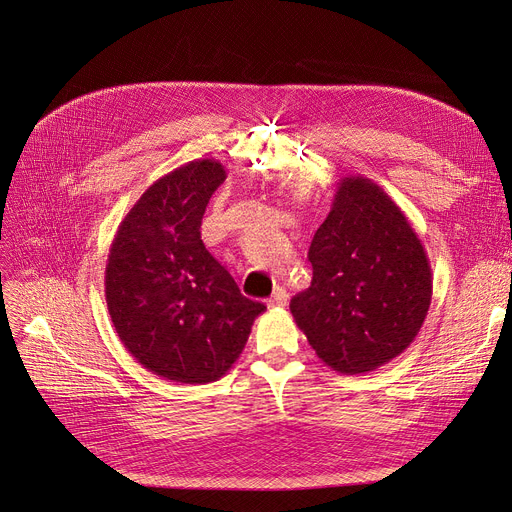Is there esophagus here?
<instances>
[{
  "label": "esophagus",
  "mask_w": 512,
  "mask_h": 512,
  "mask_svg": "<svg viewBox=\"0 0 512 512\" xmlns=\"http://www.w3.org/2000/svg\"><path fill=\"white\" fill-rule=\"evenodd\" d=\"M288 304V292L284 288H277L271 298L267 300V306L269 308H277V306H286Z\"/></svg>",
  "instance_id": "1"
}]
</instances>
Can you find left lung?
<instances>
[{
    "instance_id": "1",
    "label": "left lung",
    "mask_w": 512,
    "mask_h": 512,
    "mask_svg": "<svg viewBox=\"0 0 512 512\" xmlns=\"http://www.w3.org/2000/svg\"><path fill=\"white\" fill-rule=\"evenodd\" d=\"M308 259L310 288L290 302L318 359L357 376L398 357L433 296L427 251L400 206L363 175L339 179Z\"/></svg>"
}]
</instances>
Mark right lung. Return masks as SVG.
Returning <instances> with one entry per match:
<instances>
[{"instance_id":"add662e5","label":"right lung","mask_w":512,"mask_h":512,"mask_svg":"<svg viewBox=\"0 0 512 512\" xmlns=\"http://www.w3.org/2000/svg\"><path fill=\"white\" fill-rule=\"evenodd\" d=\"M224 179L214 159L169 171L128 210L110 245L106 304L114 329L138 363L171 382L222 378L265 312L200 237L208 200Z\"/></svg>"}]
</instances>
